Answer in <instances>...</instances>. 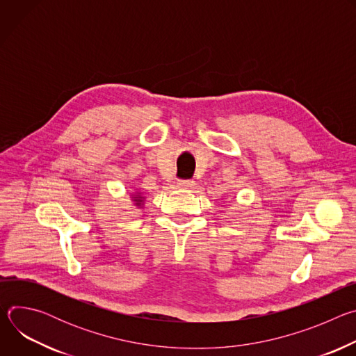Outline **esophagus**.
<instances>
[{"label": "esophagus", "mask_w": 356, "mask_h": 356, "mask_svg": "<svg viewBox=\"0 0 356 356\" xmlns=\"http://www.w3.org/2000/svg\"><path fill=\"white\" fill-rule=\"evenodd\" d=\"M177 187L179 188H186V190H193L195 187V181L194 180H179Z\"/></svg>", "instance_id": "1"}]
</instances>
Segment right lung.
<instances>
[{"label":"right lung","mask_w":356,"mask_h":356,"mask_svg":"<svg viewBox=\"0 0 356 356\" xmlns=\"http://www.w3.org/2000/svg\"><path fill=\"white\" fill-rule=\"evenodd\" d=\"M132 201H134L135 207L140 209V207H143V201H145V197L142 195V193L136 191V193H134V194H132Z\"/></svg>","instance_id":"1"}]
</instances>
